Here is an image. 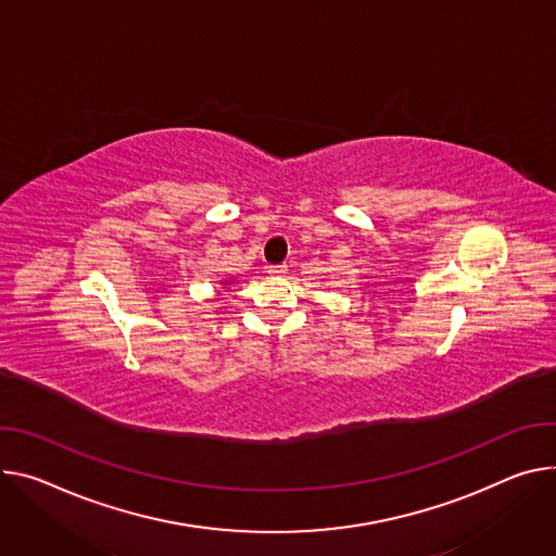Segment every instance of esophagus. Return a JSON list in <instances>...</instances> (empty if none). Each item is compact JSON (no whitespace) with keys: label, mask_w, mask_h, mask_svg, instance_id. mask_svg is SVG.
<instances>
[{"label":"esophagus","mask_w":556,"mask_h":556,"mask_svg":"<svg viewBox=\"0 0 556 556\" xmlns=\"http://www.w3.org/2000/svg\"><path fill=\"white\" fill-rule=\"evenodd\" d=\"M288 273V266H270L268 268V275L270 277H283Z\"/></svg>","instance_id":"1"}]
</instances>
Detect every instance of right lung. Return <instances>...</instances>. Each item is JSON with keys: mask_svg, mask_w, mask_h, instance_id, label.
<instances>
[{"mask_svg": "<svg viewBox=\"0 0 556 556\" xmlns=\"http://www.w3.org/2000/svg\"><path fill=\"white\" fill-rule=\"evenodd\" d=\"M232 283H235V279H222V286H224V290H217V301H222V299H224V296H222L224 292H230L228 288H230Z\"/></svg>", "mask_w": 556, "mask_h": 556, "instance_id": "obj_1", "label": "right lung"}]
</instances>
